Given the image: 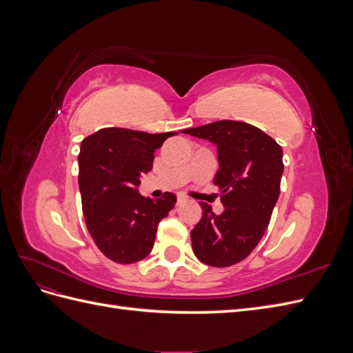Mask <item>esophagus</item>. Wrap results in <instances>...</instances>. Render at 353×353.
<instances>
[{
    "label": "esophagus",
    "instance_id": "1",
    "mask_svg": "<svg viewBox=\"0 0 353 353\" xmlns=\"http://www.w3.org/2000/svg\"><path fill=\"white\" fill-rule=\"evenodd\" d=\"M185 197L184 196H178V199H176V206H179V205H183V203H185Z\"/></svg>",
    "mask_w": 353,
    "mask_h": 353
}]
</instances>
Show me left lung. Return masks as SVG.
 <instances>
[{
	"instance_id": "1",
	"label": "left lung",
	"mask_w": 353,
	"mask_h": 353,
	"mask_svg": "<svg viewBox=\"0 0 353 353\" xmlns=\"http://www.w3.org/2000/svg\"><path fill=\"white\" fill-rule=\"evenodd\" d=\"M216 144L223 212L200 201L203 216L191 231L193 252L203 263L223 268L245 259L268 228L280 196L283 148L259 128L239 121H218L183 130Z\"/></svg>"
}]
</instances>
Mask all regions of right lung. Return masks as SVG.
Instances as JSON below:
<instances>
[{"label": "right lung", "instance_id": "1", "mask_svg": "<svg viewBox=\"0 0 353 353\" xmlns=\"http://www.w3.org/2000/svg\"><path fill=\"white\" fill-rule=\"evenodd\" d=\"M176 134L103 128L81 143L78 183L85 223L97 248L117 263L144 259L159 222L175 206L174 193L150 199L138 193V185L152 170L154 152Z\"/></svg>", "mask_w": 353, "mask_h": 353}]
</instances>
